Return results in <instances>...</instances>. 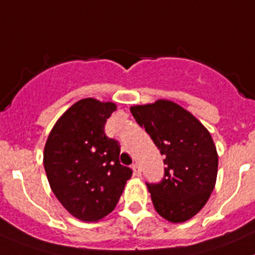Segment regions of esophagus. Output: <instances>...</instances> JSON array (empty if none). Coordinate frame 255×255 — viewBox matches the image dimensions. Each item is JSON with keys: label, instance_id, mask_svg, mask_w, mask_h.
<instances>
[{"label": "esophagus", "instance_id": "1", "mask_svg": "<svg viewBox=\"0 0 255 255\" xmlns=\"http://www.w3.org/2000/svg\"><path fill=\"white\" fill-rule=\"evenodd\" d=\"M131 169H132V171H134V174H135V175H140V174H142V170H140V166H139L138 164H135V165H132L131 166Z\"/></svg>", "mask_w": 255, "mask_h": 255}]
</instances>
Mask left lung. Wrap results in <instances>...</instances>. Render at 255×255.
Returning a JSON list of instances; mask_svg holds the SVG:
<instances>
[{"label": "left lung", "instance_id": "obj_1", "mask_svg": "<svg viewBox=\"0 0 255 255\" xmlns=\"http://www.w3.org/2000/svg\"><path fill=\"white\" fill-rule=\"evenodd\" d=\"M165 160V177L147 184L156 212L171 223L193 218L217 182L218 152L209 130L190 111L167 99L130 107Z\"/></svg>", "mask_w": 255, "mask_h": 255}]
</instances>
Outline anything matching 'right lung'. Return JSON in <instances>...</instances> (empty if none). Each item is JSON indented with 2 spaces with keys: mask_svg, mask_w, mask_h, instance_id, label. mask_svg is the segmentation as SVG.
I'll use <instances>...</instances> for the list:
<instances>
[{
  "mask_svg": "<svg viewBox=\"0 0 255 255\" xmlns=\"http://www.w3.org/2000/svg\"><path fill=\"white\" fill-rule=\"evenodd\" d=\"M117 106L85 98L58 119L43 149L50 188L64 209L84 222L112 212L132 171L120 164V144L104 132Z\"/></svg>",
  "mask_w": 255,
  "mask_h": 255,
  "instance_id": "add662e5",
  "label": "right lung"
}]
</instances>
